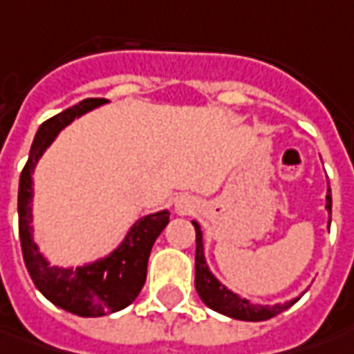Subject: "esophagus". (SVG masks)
<instances>
[{"instance_id":"esophagus-1","label":"esophagus","mask_w":354,"mask_h":354,"mask_svg":"<svg viewBox=\"0 0 354 354\" xmlns=\"http://www.w3.org/2000/svg\"><path fill=\"white\" fill-rule=\"evenodd\" d=\"M174 209H176L178 215L192 214V212L196 209V200H194V198H189V196H182V198H178L176 200Z\"/></svg>"}]
</instances>
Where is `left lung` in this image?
Here are the masks:
<instances>
[{
	"mask_svg": "<svg viewBox=\"0 0 354 354\" xmlns=\"http://www.w3.org/2000/svg\"><path fill=\"white\" fill-rule=\"evenodd\" d=\"M325 209L329 212V225H331V188L327 182V196H325ZM196 227V290L201 301L212 308L217 313H223L227 317L241 319V322H266L274 317L278 313L286 311L290 306H294L299 299L294 298L284 304H274V306H261L252 304L247 298H241L233 290H229L225 284H221L214 272L209 270L207 261H205V250H203V231L198 221H192Z\"/></svg>",
	"mask_w": 354,
	"mask_h": 354,
	"instance_id": "obj_1",
	"label": "left lung"
}]
</instances>
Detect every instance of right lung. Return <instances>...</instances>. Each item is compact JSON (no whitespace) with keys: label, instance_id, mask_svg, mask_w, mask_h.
<instances>
[{"label":"right lung","instance_id":"1","mask_svg":"<svg viewBox=\"0 0 354 354\" xmlns=\"http://www.w3.org/2000/svg\"><path fill=\"white\" fill-rule=\"evenodd\" d=\"M105 104L107 100L90 97L44 121L32 139L29 160L19 178V239L25 266L44 298L82 317H102L135 301L147 280V262L154 241L170 221L168 209L145 215L129 227L127 235L111 252L76 268L53 266L35 243L31 225L35 166L62 129L68 127L74 119Z\"/></svg>","mask_w":354,"mask_h":354}]
</instances>
